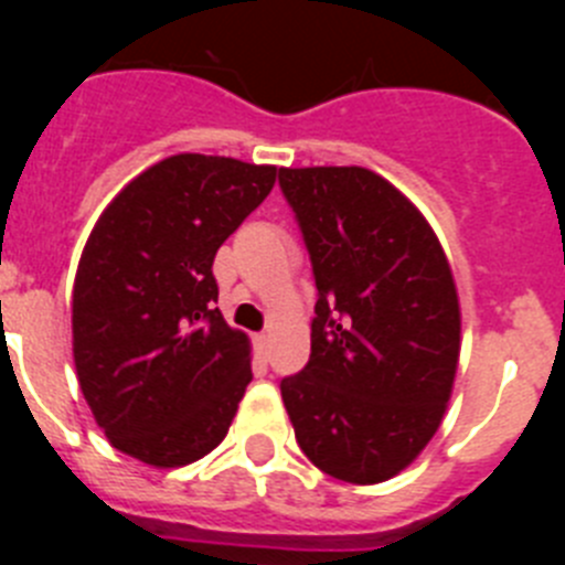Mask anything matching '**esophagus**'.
Wrapping results in <instances>:
<instances>
[{
	"instance_id": "34e87169",
	"label": "esophagus",
	"mask_w": 565,
	"mask_h": 565,
	"mask_svg": "<svg viewBox=\"0 0 565 565\" xmlns=\"http://www.w3.org/2000/svg\"><path fill=\"white\" fill-rule=\"evenodd\" d=\"M254 348H257V353H266L268 333H254Z\"/></svg>"
}]
</instances>
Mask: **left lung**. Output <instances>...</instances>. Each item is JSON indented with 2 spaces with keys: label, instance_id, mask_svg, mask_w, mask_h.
<instances>
[{
  "label": "left lung",
  "instance_id": "left-lung-1",
  "mask_svg": "<svg viewBox=\"0 0 565 565\" xmlns=\"http://www.w3.org/2000/svg\"><path fill=\"white\" fill-rule=\"evenodd\" d=\"M317 279L311 359L279 391L328 476L382 483L430 444L456 384L461 306L416 203L364 167L279 169Z\"/></svg>",
  "mask_w": 565,
  "mask_h": 565
}]
</instances>
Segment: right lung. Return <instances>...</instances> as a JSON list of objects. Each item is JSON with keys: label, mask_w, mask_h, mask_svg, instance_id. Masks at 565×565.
Here are the masks:
<instances>
[{"label": "right lung", "mask_w": 565, "mask_h": 565, "mask_svg": "<svg viewBox=\"0 0 565 565\" xmlns=\"http://www.w3.org/2000/svg\"><path fill=\"white\" fill-rule=\"evenodd\" d=\"M277 167L181 152L115 194L73 282V362L115 450L186 467L226 438L252 339L223 319L212 263L266 201Z\"/></svg>", "instance_id": "right-lung-1"}]
</instances>
